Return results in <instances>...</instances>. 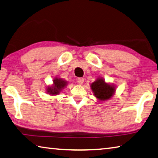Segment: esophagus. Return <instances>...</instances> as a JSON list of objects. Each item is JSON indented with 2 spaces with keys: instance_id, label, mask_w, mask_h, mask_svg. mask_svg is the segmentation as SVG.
<instances>
[{
  "instance_id": "esophagus-1",
  "label": "esophagus",
  "mask_w": 158,
  "mask_h": 158,
  "mask_svg": "<svg viewBox=\"0 0 158 158\" xmlns=\"http://www.w3.org/2000/svg\"><path fill=\"white\" fill-rule=\"evenodd\" d=\"M77 84L79 85H82V83L84 82V78H82V77H79V78H77Z\"/></svg>"
}]
</instances>
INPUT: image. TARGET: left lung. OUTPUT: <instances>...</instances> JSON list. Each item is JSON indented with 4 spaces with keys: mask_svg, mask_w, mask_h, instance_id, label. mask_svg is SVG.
I'll list each match as a JSON object with an SVG mask.
<instances>
[{
    "mask_svg": "<svg viewBox=\"0 0 158 158\" xmlns=\"http://www.w3.org/2000/svg\"><path fill=\"white\" fill-rule=\"evenodd\" d=\"M90 87L94 96L101 101L109 100L115 94V85L106 82L102 77L96 78V81L91 84Z\"/></svg>",
    "mask_w": 158,
    "mask_h": 158,
    "instance_id": "obj_1",
    "label": "left lung"
}]
</instances>
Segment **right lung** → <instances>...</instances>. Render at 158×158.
<instances>
[{"instance_id": "obj_1", "label": "right lung", "mask_w": 158, "mask_h": 158, "mask_svg": "<svg viewBox=\"0 0 158 158\" xmlns=\"http://www.w3.org/2000/svg\"><path fill=\"white\" fill-rule=\"evenodd\" d=\"M52 82H53L52 85H49L46 88V94L51 96H56L60 94L62 90L64 89V87H66V85H68L67 81L57 77H55Z\"/></svg>"}]
</instances>
